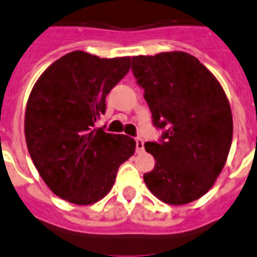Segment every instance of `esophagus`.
<instances>
[{
    "mask_svg": "<svg viewBox=\"0 0 257 257\" xmlns=\"http://www.w3.org/2000/svg\"><path fill=\"white\" fill-rule=\"evenodd\" d=\"M136 142V153H143L144 151V140L140 138L135 139Z\"/></svg>",
    "mask_w": 257,
    "mask_h": 257,
    "instance_id": "esophagus-1",
    "label": "esophagus"
}]
</instances>
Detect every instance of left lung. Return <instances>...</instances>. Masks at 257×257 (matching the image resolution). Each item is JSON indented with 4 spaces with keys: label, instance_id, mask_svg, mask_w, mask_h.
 Segmentation results:
<instances>
[{
    "label": "left lung",
    "instance_id": "1",
    "mask_svg": "<svg viewBox=\"0 0 257 257\" xmlns=\"http://www.w3.org/2000/svg\"><path fill=\"white\" fill-rule=\"evenodd\" d=\"M135 79L144 90L159 142L144 147L155 166L143 176L167 204L197 200L214 185L229 155L233 118L219 81L184 51L132 57Z\"/></svg>",
    "mask_w": 257,
    "mask_h": 257
}]
</instances>
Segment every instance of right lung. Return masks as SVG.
I'll use <instances>...</instances> for the list:
<instances>
[{"instance_id": "right-lung-1", "label": "right lung", "mask_w": 257, "mask_h": 257, "mask_svg": "<svg viewBox=\"0 0 257 257\" xmlns=\"http://www.w3.org/2000/svg\"><path fill=\"white\" fill-rule=\"evenodd\" d=\"M129 68L131 57L99 58L76 50L53 62L34 85L26 142L43 181L61 199L80 206L100 200L134 155V139L95 128L106 111V95Z\"/></svg>"}]
</instances>
